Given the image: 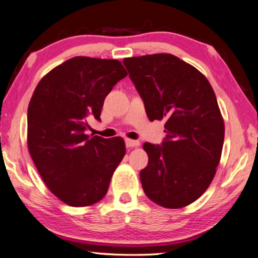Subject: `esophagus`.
<instances>
[{
  "mask_svg": "<svg viewBox=\"0 0 258 258\" xmlns=\"http://www.w3.org/2000/svg\"><path fill=\"white\" fill-rule=\"evenodd\" d=\"M125 145H126V148H133V147H138L140 145V142L137 141V140L126 139L125 140Z\"/></svg>",
  "mask_w": 258,
  "mask_h": 258,
  "instance_id": "34e87169",
  "label": "esophagus"
}]
</instances>
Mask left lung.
I'll list each match as a JSON object with an SVG mask.
<instances>
[{"label":"left lung","mask_w":258,"mask_h":258,"mask_svg":"<svg viewBox=\"0 0 258 258\" xmlns=\"http://www.w3.org/2000/svg\"><path fill=\"white\" fill-rule=\"evenodd\" d=\"M151 121L164 119L161 145H143L149 157L140 172L147 197L165 208L196 202L211 184L221 159L224 121L211 84L173 54L123 60Z\"/></svg>","instance_id":"left-lung-1"}]
</instances>
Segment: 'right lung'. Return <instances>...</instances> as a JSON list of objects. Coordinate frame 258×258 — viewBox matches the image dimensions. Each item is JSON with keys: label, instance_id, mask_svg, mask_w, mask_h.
I'll return each instance as SVG.
<instances>
[{"label": "right lung", "instance_id": "obj_1", "mask_svg": "<svg viewBox=\"0 0 258 258\" xmlns=\"http://www.w3.org/2000/svg\"><path fill=\"white\" fill-rule=\"evenodd\" d=\"M118 60L75 56L46 74L30 99L28 149L43 181L73 207L98 203L125 156L121 138L87 134L103 101L126 77Z\"/></svg>", "mask_w": 258, "mask_h": 258}]
</instances>
